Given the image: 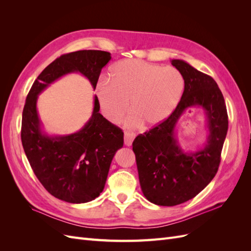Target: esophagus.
Instances as JSON below:
<instances>
[{
	"instance_id": "1",
	"label": "esophagus",
	"mask_w": 251,
	"mask_h": 251,
	"mask_svg": "<svg viewBox=\"0 0 251 251\" xmlns=\"http://www.w3.org/2000/svg\"><path fill=\"white\" fill-rule=\"evenodd\" d=\"M135 138V135L133 133H130V132H126L125 133V144L126 147H130L132 146V142Z\"/></svg>"
}]
</instances>
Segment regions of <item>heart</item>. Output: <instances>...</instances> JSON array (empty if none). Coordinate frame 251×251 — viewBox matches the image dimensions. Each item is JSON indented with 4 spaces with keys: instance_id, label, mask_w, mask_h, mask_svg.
<instances>
[{
    "instance_id": "1",
    "label": "heart",
    "mask_w": 251,
    "mask_h": 251,
    "mask_svg": "<svg viewBox=\"0 0 251 251\" xmlns=\"http://www.w3.org/2000/svg\"><path fill=\"white\" fill-rule=\"evenodd\" d=\"M110 81L101 80L96 94L101 110L112 123H119L128 110L127 127H153L168 118L179 104L184 78L174 67L139 59L120 60L111 68Z\"/></svg>"
}]
</instances>
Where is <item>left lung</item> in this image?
<instances>
[{"mask_svg":"<svg viewBox=\"0 0 251 251\" xmlns=\"http://www.w3.org/2000/svg\"><path fill=\"white\" fill-rule=\"evenodd\" d=\"M172 65L184 78L181 100L163 123L133 142L141 191L150 202L161 206L184 203L208 185L218 172L228 130L225 100L214 78L182 59H172ZM194 106L204 110L209 135L202 149L187 153L174 128L181 114Z\"/></svg>","mask_w":251,"mask_h":251,"instance_id":"8db88e82","label":"left lung"}]
</instances>
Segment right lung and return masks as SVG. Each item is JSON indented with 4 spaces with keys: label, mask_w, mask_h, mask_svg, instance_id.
<instances>
[{
    "label": "right lung",
    "mask_w": 251,
    "mask_h": 251,
    "mask_svg": "<svg viewBox=\"0 0 251 251\" xmlns=\"http://www.w3.org/2000/svg\"><path fill=\"white\" fill-rule=\"evenodd\" d=\"M111 53L80 50L68 53L47 66L34 80L23 110L21 138L28 161L43 186L55 198L69 203H86L103 191L110 165L124 146V132L100 113L94 97L92 115L80 130L70 135H48L36 110L37 97L66 74L78 72L95 90Z\"/></svg>",
    "instance_id": "obj_1"
}]
</instances>
